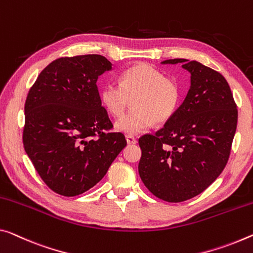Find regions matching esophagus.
Instances as JSON below:
<instances>
[{"label":"esophagus","mask_w":253,"mask_h":253,"mask_svg":"<svg viewBox=\"0 0 253 253\" xmlns=\"http://www.w3.org/2000/svg\"><path fill=\"white\" fill-rule=\"evenodd\" d=\"M126 142L129 143V145H135V143H137V139H135L134 137H132V135H126Z\"/></svg>","instance_id":"1"}]
</instances>
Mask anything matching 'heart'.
<instances>
[{"label":"heart","mask_w":253,"mask_h":253,"mask_svg":"<svg viewBox=\"0 0 253 253\" xmlns=\"http://www.w3.org/2000/svg\"><path fill=\"white\" fill-rule=\"evenodd\" d=\"M133 97V110L115 123L116 130L129 135L172 118L180 102L181 90L175 81L165 78L156 68L142 63L126 70L121 84L107 83L100 91L103 104L114 116H121Z\"/></svg>","instance_id":"1"}]
</instances>
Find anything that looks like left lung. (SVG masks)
<instances>
[{"instance_id":"8db88e82","label":"left lung","mask_w":253,"mask_h":253,"mask_svg":"<svg viewBox=\"0 0 253 253\" xmlns=\"http://www.w3.org/2000/svg\"><path fill=\"white\" fill-rule=\"evenodd\" d=\"M190 73L181 106L155 134L139 139V175L162 200L181 203L198 196L223 172L238 124V110L227 81L198 61L174 59Z\"/></svg>"}]
</instances>
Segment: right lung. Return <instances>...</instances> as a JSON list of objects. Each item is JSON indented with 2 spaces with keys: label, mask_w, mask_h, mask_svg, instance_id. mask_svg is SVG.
Listing matches in <instances>:
<instances>
[{
  "label": "right lung",
  "mask_w": 253,
  "mask_h": 253,
  "mask_svg": "<svg viewBox=\"0 0 253 253\" xmlns=\"http://www.w3.org/2000/svg\"><path fill=\"white\" fill-rule=\"evenodd\" d=\"M112 69L97 54L61 57L42 70L27 96L23 147L42 181L61 196L96 185L126 146L122 133L105 132L113 124L97 80Z\"/></svg>",
  "instance_id": "obj_1"
}]
</instances>
